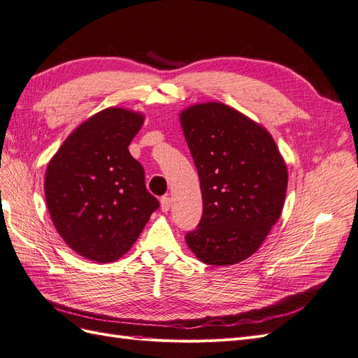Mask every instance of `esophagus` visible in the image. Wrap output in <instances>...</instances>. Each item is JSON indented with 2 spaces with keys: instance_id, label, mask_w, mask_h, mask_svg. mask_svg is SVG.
<instances>
[{
  "instance_id": "esophagus-1",
  "label": "esophagus",
  "mask_w": 358,
  "mask_h": 358,
  "mask_svg": "<svg viewBox=\"0 0 358 358\" xmlns=\"http://www.w3.org/2000/svg\"><path fill=\"white\" fill-rule=\"evenodd\" d=\"M159 201H161V210L169 212V209L171 208V199L169 196H164V197H161Z\"/></svg>"
}]
</instances>
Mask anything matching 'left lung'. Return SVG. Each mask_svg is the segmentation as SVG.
<instances>
[{"mask_svg": "<svg viewBox=\"0 0 358 358\" xmlns=\"http://www.w3.org/2000/svg\"><path fill=\"white\" fill-rule=\"evenodd\" d=\"M179 119L203 199V216L185 236L187 245L206 264L241 263L258 251L282 213L285 161L264 127L227 104H194Z\"/></svg>", "mask_w": 358, "mask_h": 358, "instance_id": "1", "label": "left lung"}]
</instances>
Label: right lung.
I'll return each mask as SVG.
<instances>
[{"label": "right lung", "mask_w": 358, "mask_h": 358, "mask_svg": "<svg viewBox=\"0 0 358 358\" xmlns=\"http://www.w3.org/2000/svg\"><path fill=\"white\" fill-rule=\"evenodd\" d=\"M143 121L138 112L107 107L76 128L48 164L52 222L74 252L92 262L127 254L159 206L128 150Z\"/></svg>", "instance_id": "right-lung-1"}]
</instances>
